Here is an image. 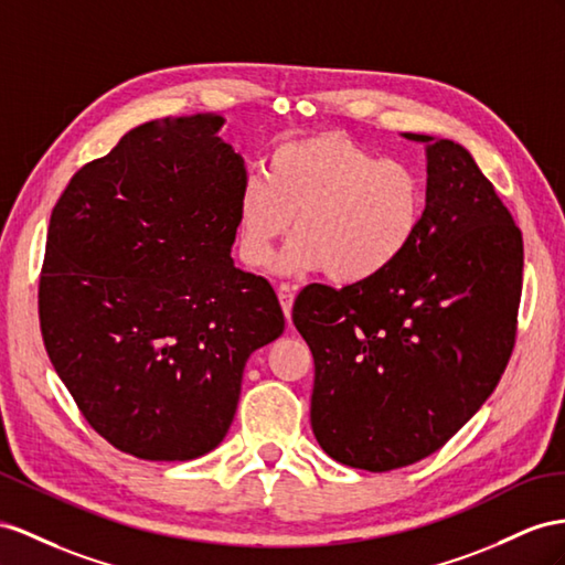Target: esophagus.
I'll return each mask as SVG.
<instances>
[{
	"label": "esophagus",
	"instance_id": "34e87169",
	"mask_svg": "<svg viewBox=\"0 0 565 565\" xmlns=\"http://www.w3.org/2000/svg\"><path fill=\"white\" fill-rule=\"evenodd\" d=\"M277 294H279V300H281V308H284L286 320L291 322V310H294L296 286H294V284H279V286H277Z\"/></svg>",
	"mask_w": 565,
	"mask_h": 565
}]
</instances>
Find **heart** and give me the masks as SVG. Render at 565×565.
Segmentation results:
<instances>
[{"mask_svg": "<svg viewBox=\"0 0 565 565\" xmlns=\"http://www.w3.org/2000/svg\"><path fill=\"white\" fill-rule=\"evenodd\" d=\"M427 183L401 159H380L339 131L286 140L236 202L238 253L267 267L294 220L296 238L279 255L281 274L322 271L341 286L382 277L423 226Z\"/></svg>", "mask_w": 565, "mask_h": 565, "instance_id": "b5f03b06", "label": "heart"}]
</instances>
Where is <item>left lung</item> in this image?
Masks as SVG:
<instances>
[{
  "mask_svg": "<svg viewBox=\"0 0 565 565\" xmlns=\"http://www.w3.org/2000/svg\"><path fill=\"white\" fill-rule=\"evenodd\" d=\"M403 138L427 152L417 238L382 277L312 284L294 302L315 358V439L370 472L439 451L482 408L511 358L523 291V236L472 154Z\"/></svg>",
  "mask_w": 565,
  "mask_h": 565,
  "instance_id": "left-lung-1",
  "label": "left lung"
}]
</instances>
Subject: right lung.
Wrapping results in <instances>:
<instances>
[{"label":"right lung","mask_w":565,"mask_h":565,"mask_svg":"<svg viewBox=\"0 0 565 565\" xmlns=\"http://www.w3.org/2000/svg\"><path fill=\"white\" fill-rule=\"evenodd\" d=\"M222 126L193 114L134 128L50 216L47 355L99 437L142 460L220 446L250 353L284 331L271 284L231 257L245 169Z\"/></svg>","instance_id":"obj_1"}]
</instances>
